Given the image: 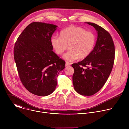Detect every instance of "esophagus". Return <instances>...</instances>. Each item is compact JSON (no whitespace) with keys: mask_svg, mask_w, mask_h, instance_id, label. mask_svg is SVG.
Masks as SVG:
<instances>
[{"mask_svg":"<svg viewBox=\"0 0 129 129\" xmlns=\"http://www.w3.org/2000/svg\"><path fill=\"white\" fill-rule=\"evenodd\" d=\"M70 65H71V63H69V62H66L65 66H66V67L69 66H70Z\"/></svg>","mask_w":129,"mask_h":129,"instance_id":"1","label":"esophagus"}]
</instances>
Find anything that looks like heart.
<instances>
[{
  "label": "heart",
  "instance_id": "1",
  "mask_svg": "<svg viewBox=\"0 0 129 129\" xmlns=\"http://www.w3.org/2000/svg\"><path fill=\"white\" fill-rule=\"evenodd\" d=\"M95 42L93 33L75 25L63 29L60 32V37L53 36L50 39L52 47L58 55L62 54L68 46L69 50L63 56L67 61L87 57L92 51Z\"/></svg>",
  "mask_w": 129,
  "mask_h": 129
}]
</instances>
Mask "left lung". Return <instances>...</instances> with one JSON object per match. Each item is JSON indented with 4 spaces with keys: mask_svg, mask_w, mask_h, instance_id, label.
Returning a JSON list of instances; mask_svg holds the SVG:
<instances>
[{
    "mask_svg": "<svg viewBox=\"0 0 129 129\" xmlns=\"http://www.w3.org/2000/svg\"><path fill=\"white\" fill-rule=\"evenodd\" d=\"M87 23L97 31L95 45L87 57L71 66L75 70L72 81L75 90L81 95L90 96L101 89L111 73L114 62L115 47L108 31L96 24Z\"/></svg>",
    "mask_w": 129,
    "mask_h": 129,
    "instance_id": "left-lung-1",
    "label": "left lung"
}]
</instances>
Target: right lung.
Returning a JSON list of instances; mask_svg holds the SVG:
<instances>
[{"instance_id": "add662e5", "label": "right lung", "mask_w": 129, "mask_h": 129, "mask_svg": "<svg viewBox=\"0 0 129 129\" xmlns=\"http://www.w3.org/2000/svg\"><path fill=\"white\" fill-rule=\"evenodd\" d=\"M57 27L49 23L32 22L15 44L14 57L21 82L36 95L52 93L59 73L65 68V62L52 50L50 39Z\"/></svg>"}]
</instances>
